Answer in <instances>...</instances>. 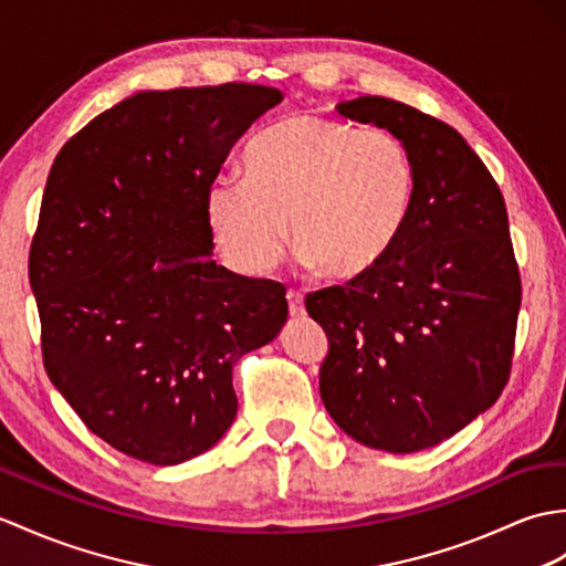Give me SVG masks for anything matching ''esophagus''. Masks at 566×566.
<instances>
[{
	"label": "esophagus",
	"mask_w": 566,
	"mask_h": 566,
	"mask_svg": "<svg viewBox=\"0 0 566 566\" xmlns=\"http://www.w3.org/2000/svg\"><path fill=\"white\" fill-rule=\"evenodd\" d=\"M286 301H289V313H292L294 318H298V315H304V296H301L298 292H294V289H289Z\"/></svg>",
	"instance_id": "34e87169"
}]
</instances>
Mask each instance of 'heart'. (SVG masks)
I'll use <instances>...</instances> for the list:
<instances>
[{"instance_id":"obj_1","label":"heart","mask_w":566,"mask_h":566,"mask_svg":"<svg viewBox=\"0 0 566 566\" xmlns=\"http://www.w3.org/2000/svg\"><path fill=\"white\" fill-rule=\"evenodd\" d=\"M412 192L410 154L388 129L301 113L255 135L243 151V178L217 176L202 209L235 272H270L292 231L304 265L354 280L396 243Z\"/></svg>"}]
</instances>
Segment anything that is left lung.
Masks as SVG:
<instances>
[{"instance_id": "1", "label": "left lung", "mask_w": 566, "mask_h": 566, "mask_svg": "<svg viewBox=\"0 0 566 566\" xmlns=\"http://www.w3.org/2000/svg\"><path fill=\"white\" fill-rule=\"evenodd\" d=\"M337 113L396 135L415 192L396 243L345 286L306 296L327 335L321 398L369 449L437 446L496 402L509 380L521 277L502 190L453 127L384 96Z\"/></svg>"}]
</instances>
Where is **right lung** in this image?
<instances>
[{"label":"right lung","mask_w":566,"mask_h":566,"mask_svg":"<svg viewBox=\"0 0 566 566\" xmlns=\"http://www.w3.org/2000/svg\"><path fill=\"white\" fill-rule=\"evenodd\" d=\"M282 91H139L64 144L29 280L43 364L82 422L125 455L178 465L239 410L231 371L286 323L284 286L212 260L205 190Z\"/></svg>","instance_id":"obj_1"}]
</instances>
